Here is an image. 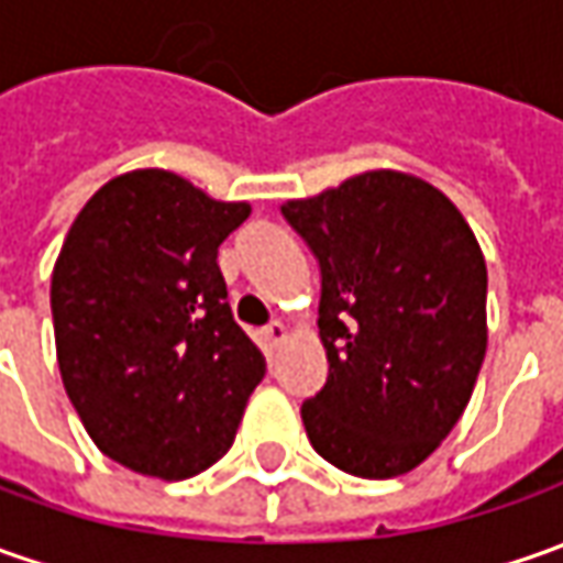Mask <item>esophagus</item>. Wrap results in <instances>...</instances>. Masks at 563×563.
Returning a JSON list of instances; mask_svg holds the SVG:
<instances>
[{
	"label": "esophagus",
	"instance_id": "esophagus-1",
	"mask_svg": "<svg viewBox=\"0 0 563 563\" xmlns=\"http://www.w3.org/2000/svg\"><path fill=\"white\" fill-rule=\"evenodd\" d=\"M262 336H264V345H267V349H277V345L286 340V327H283L280 320H274V323H267V327H264Z\"/></svg>",
	"mask_w": 563,
	"mask_h": 563
}]
</instances>
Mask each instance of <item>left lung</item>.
I'll use <instances>...</instances> for the list:
<instances>
[{
  "label": "left lung",
  "instance_id": "1",
  "mask_svg": "<svg viewBox=\"0 0 563 563\" xmlns=\"http://www.w3.org/2000/svg\"><path fill=\"white\" fill-rule=\"evenodd\" d=\"M320 264L318 330L330 374L301 405L314 452L386 479L433 455L486 358V262L437 186L367 170L283 205Z\"/></svg>",
  "mask_w": 563,
  "mask_h": 563
}]
</instances>
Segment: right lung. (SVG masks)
<instances>
[{
  "label": "right lung",
  "mask_w": 563,
  "mask_h": 563,
  "mask_svg": "<svg viewBox=\"0 0 563 563\" xmlns=\"http://www.w3.org/2000/svg\"><path fill=\"white\" fill-rule=\"evenodd\" d=\"M249 214L146 167L108 180L70 223L52 271L58 371L99 452L136 474H202L262 383L218 267Z\"/></svg>",
  "instance_id": "1"
}]
</instances>
